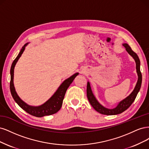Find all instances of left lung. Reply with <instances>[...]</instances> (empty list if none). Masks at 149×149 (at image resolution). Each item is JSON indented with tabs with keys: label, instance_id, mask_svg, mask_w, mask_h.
Wrapping results in <instances>:
<instances>
[{
	"label": "left lung",
	"instance_id": "8db88e82",
	"mask_svg": "<svg viewBox=\"0 0 149 149\" xmlns=\"http://www.w3.org/2000/svg\"><path fill=\"white\" fill-rule=\"evenodd\" d=\"M123 46L126 47V49L128 53L130 54L133 58L134 59L136 63V69L138 75V80L137 84L136 85L135 88H134L133 92L129 95L127 98H126L123 101L120 102L118 106L113 109H108L103 107L102 104H100L97 99L95 98L94 95L91 90L90 83H87V98L89 101L90 103L93 107V108L98 111V113L102 114H106V115H115L118 114L123 113V111H126V110L131 106L132 103L135 100L137 95L138 92L140 90L141 84H142V74L140 70V60L139 59V57L137 55L135 52H134L131 47L129 46L126 43L123 44Z\"/></svg>",
	"mask_w": 149,
	"mask_h": 149
}]
</instances>
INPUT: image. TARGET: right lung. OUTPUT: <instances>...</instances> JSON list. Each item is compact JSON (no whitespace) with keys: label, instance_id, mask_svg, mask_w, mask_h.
<instances>
[{"label":"right lung","instance_id":"add662e5","mask_svg":"<svg viewBox=\"0 0 149 149\" xmlns=\"http://www.w3.org/2000/svg\"><path fill=\"white\" fill-rule=\"evenodd\" d=\"M27 45V43L24 45L19 52L18 55L13 61V63L11 66L10 69V92L12 95V97L15 101V102L19 105V107H21L23 110L30 114L32 116L36 117H42L45 116H49L56 113L61 109L64 96L67 90L70 86V85L72 82L75 77L78 75L79 73H75L73 75H72L70 77L68 78L63 81L60 87L57 90L55 93L52 96L51 98H49L46 103L41 105L40 107H31L26 104L18 97L17 92H15V87L13 85V74H14V68H15V64L17 62L22 56V53L25 50V46Z\"/></svg>","mask_w":149,"mask_h":149}]
</instances>
